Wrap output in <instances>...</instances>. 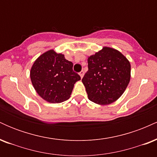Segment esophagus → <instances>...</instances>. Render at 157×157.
Segmentation results:
<instances>
[{
	"label": "esophagus",
	"instance_id": "obj_1",
	"mask_svg": "<svg viewBox=\"0 0 157 157\" xmlns=\"http://www.w3.org/2000/svg\"><path fill=\"white\" fill-rule=\"evenodd\" d=\"M79 75H80V76L81 78H82L83 77V75H84V71H81L80 73H79Z\"/></svg>",
	"mask_w": 157,
	"mask_h": 157
}]
</instances>
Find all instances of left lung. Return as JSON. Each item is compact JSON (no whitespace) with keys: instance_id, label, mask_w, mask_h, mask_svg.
I'll use <instances>...</instances> for the list:
<instances>
[{"instance_id":"obj_1","label":"left lung","mask_w":157,"mask_h":157,"mask_svg":"<svg viewBox=\"0 0 157 157\" xmlns=\"http://www.w3.org/2000/svg\"><path fill=\"white\" fill-rule=\"evenodd\" d=\"M87 61L89 71L82 82L89 100L101 105L117 101L130 82L129 60L118 50L103 46Z\"/></svg>"}]
</instances>
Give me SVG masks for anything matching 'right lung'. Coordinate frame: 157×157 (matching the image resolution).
I'll list each match as a JSON object with an SVG mask.
<instances>
[{
    "label": "right lung",
    "instance_id": "right-lung-1",
    "mask_svg": "<svg viewBox=\"0 0 157 157\" xmlns=\"http://www.w3.org/2000/svg\"><path fill=\"white\" fill-rule=\"evenodd\" d=\"M73 63L64 55L54 49L46 51L36 59L30 78L37 94L50 103H60L71 96L80 75L74 72Z\"/></svg>",
    "mask_w": 157,
    "mask_h": 157
}]
</instances>
